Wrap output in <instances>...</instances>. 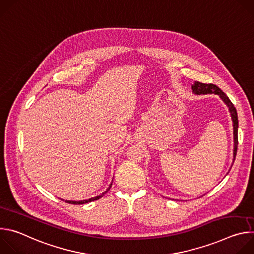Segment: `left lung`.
<instances>
[{
    "instance_id": "8db88e82",
    "label": "left lung",
    "mask_w": 254,
    "mask_h": 254,
    "mask_svg": "<svg viewBox=\"0 0 254 254\" xmlns=\"http://www.w3.org/2000/svg\"><path fill=\"white\" fill-rule=\"evenodd\" d=\"M192 90L194 94L201 95V94H217L218 95L222 101L226 104L228 107V111L230 113V117L232 120L233 124V143H234V148H233V162L235 160L236 152H237V144H238V137H237V132H238V118H237V112L230 99L227 97V95L218 87L214 84H206V83H201L198 81H195L194 84H192ZM233 165V163H232ZM232 167V166H231ZM230 167V169H231Z\"/></svg>"
}]
</instances>
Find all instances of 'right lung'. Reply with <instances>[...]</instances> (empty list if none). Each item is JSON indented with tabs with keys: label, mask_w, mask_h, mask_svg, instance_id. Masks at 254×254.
Instances as JSON below:
<instances>
[{
	"label": "right lung",
	"mask_w": 254,
	"mask_h": 254,
	"mask_svg": "<svg viewBox=\"0 0 254 254\" xmlns=\"http://www.w3.org/2000/svg\"><path fill=\"white\" fill-rule=\"evenodd\" d=\"M112 184H113V181H112V183L110 184V186H108V188L104 191V192H102L100 195H98V196H96V197H93V198H90V199H88V200H81V201H69V200H66L65 202H67V203H70V204H74V205H80V204H85V203H88V202H91V201H95V200H98V199H100L105 193H107V191L110 190V188L112 187ZM62 201H64V200H62Z\"/></svg>",
	"instance_id": "1"
}]
</instances>
